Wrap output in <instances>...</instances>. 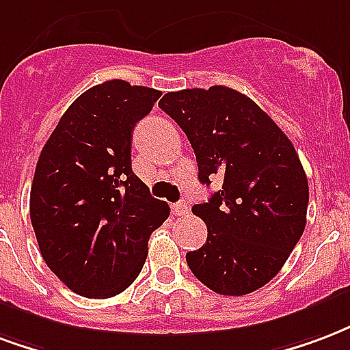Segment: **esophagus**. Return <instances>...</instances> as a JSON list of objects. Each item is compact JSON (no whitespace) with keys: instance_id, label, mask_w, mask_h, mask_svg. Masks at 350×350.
Returning <instances> with one entry per match:
<instances>
[{"instance_id":"obj_1","label":"esophagus","mask_w":350,"mask_h":350,"mask_svg":"<svg viewBox=\"0 0 350 350\" xmlns=\"http://www.w3.org/2000/svg\"><path fill=\"white\" fill-rule=\"evenodd\" d=\"M170 209H172V215H176V217L189 213V206L185 202H176V204H172V208Z\"/></svg>"}]
</instances>
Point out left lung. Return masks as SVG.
I'll list each match as a JSON object with an SVG mask.
<instances>
[{"label":"left lung","mask_w":350,"mask_h":350,"mask_svg":"<svg viewBox=\"0 0 350 350\" xmlns=\"http://www.w3.org/2000/svg\"><path fill=\"white\" fill-rule=\"evenodd\" d=\"M159 107L185 131L198 180L221 191L195 204L208 239L189 269L219 295L241 297L278 274L306 226L308 180L295 146L248 96L222 85L167 92Z\"/></svg>","instance_id":"obj_1"}]
</instances>
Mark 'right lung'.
<instances>
[{"mask_svg": "<svg viewBox=\"0 0 350 350\" xmlns=\"http://www.w3.org/2000/svg\"><path fill=\"white\" fill-rule=\"evenodd\" d=\"M161 92L111 79L83 92L38 157L29 215L46 265L74 293L109 299L128 289L168 219L131 170V133Z\"/></svg>", "mask_w": 350, "mask_h": 350, "instance_id": "right-lung-1", "label": "right lung"}]
</instances>
